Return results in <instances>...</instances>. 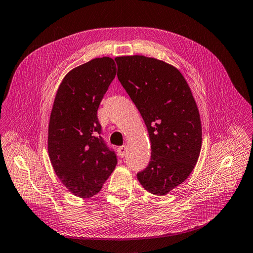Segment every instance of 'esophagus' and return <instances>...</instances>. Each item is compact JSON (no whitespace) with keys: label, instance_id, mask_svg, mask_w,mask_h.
<instances>
[{"label":"esophagus","instance_id":"esophagus-1","mask_svg":"<svg viewBox=\"0 0 253 253\" xmlns=\"http://www.w3.org/2000/svg\"><path fill=\"white\" fill-rule=\"evenodd\" d=\"M118 152H119V155H120V156H121L122 158L125 157V156H126V153H127V147H126L125 145L120 146V147L118 148Z\"/></svg>","mask_w":253,"mask_h":253}]
</instances>
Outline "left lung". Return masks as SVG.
<instances>
[{"label": "left lung", "instance_id": "1", "mask_svg": "<svg viewBox=\"0 0 253 253\" xmlns=\"http://www.w3.org/2000/svg\"><path fill=\"white\" fill-rule=\"evenodd\" d=\"M115 62L151 140V161L137 177L148 192L165 196L190 175L198 161L202 127L197 103L172 65L143 55L119 56Z\"/></svg>", "mask_w": 253, "mask_h": 253}]
</instances>
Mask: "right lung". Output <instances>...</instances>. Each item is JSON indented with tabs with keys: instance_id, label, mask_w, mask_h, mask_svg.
Listing matches in <instances>:
<instances>
[{
	"instance_id": "add662e5",
	"label": "right lung",
	"mask_w": 253,
	"mask_h": 253,
	"mask_svg": "<svg viewBox=\"0 0 253 253\" xmlns=\"http://www.w3.org/2000/svg\"><path fill=\"white\" fill-rule=\"evenodd\" d=\"M116 75L111 57H98L70 70L57 89L50 115L48 151L54 172L75 196L101 189L118 164L101 137L97 111Z\"/></svg>"
}]
</instances>
